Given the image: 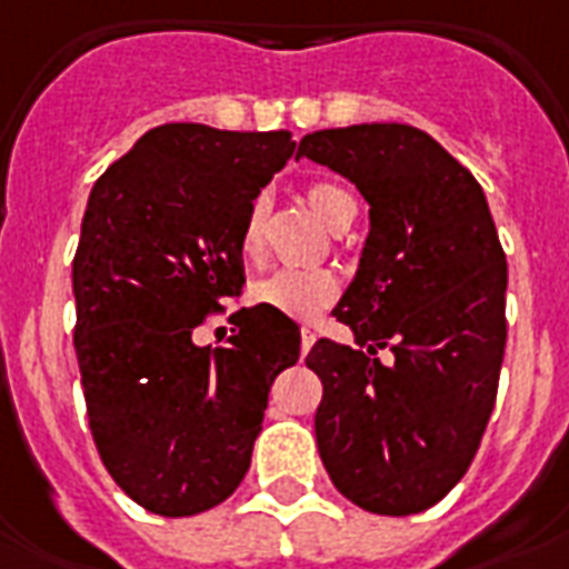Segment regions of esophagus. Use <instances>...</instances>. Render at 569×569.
Masks as SVG:
<instances>
[{
  "label": "esophagus",
  "instance_id": "34e87169",
  "mask_svg": "<svg viewBox=\"0 0 569 569\" xmlns=\"http://www.w3.org/2000/svg\"><path fill=\"white\" fill-rule=\"evenodd\" d=\"M313 342H316V333L310 331V328H301V352L303 355L313 349Z\"/></svg>",
  "mask_w": 569,
  "mask_h": 569
}]
</instances>
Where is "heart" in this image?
Returning a JSON list of instances; mask_svg holds the SVG:
<instances>
[{
	"label": "heart",
	"instance_id": "heart-1",
	"mask_svg": "<svg viewBox=\"0 0 569 569\" xmlns=\"http://www.w3.org/2000/svg\"><path fill=\"white\" fill-rule=\"evenodd\" d=\"M266 197H256L250 211L244 217L241 229V250L247 256L259 253L262 244V217H266ZM307 202L322 217L328 227L340 217L342 208L355 206L352 197L346 190L333 184H310ZM337 298V277L328 268H277L271 274L253 283V301L262 307H271L277 313L292 316V319H316L325 307Z\"/></svg>",
	"mask_w": 569,
	"mask_h": 569
}]
</instances>
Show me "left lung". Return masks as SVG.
Here are the masks:
<instances>
[{"instance_id": "left-lung-1", "label": "left lung", "mask_w": 569, "mask_h": 569, "mask_svg": "<svg viewBox=\"0 0 569 569\" xmlns=\"http://www.w3.org/2000/svg\"><path fill=\"white\" fill-rule=\"evenodd\" d=\"M295 158L370 202L361 266L333 307L358 349L319 340L307 355L322 379L319 457L352 505L420 513L462 480L496 406L507 259L487 197L429 133L397 121L316 130Z\"/></svg>"}]
</instances>
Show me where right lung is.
Instances as JSON below:
<instances>
[{"instance_id":"obj_1","label":"right lung","mask_w":569,"mask_h":569,"mask_svg":"<svg viewBox=\"0 0 569 569\" xmlns=\"http://www.w3.org/2000/svg\"><path fill=\"white\" fill-rule=\"evenodd\" d=\"M289 130L160 124L94 181L73 256L89 429L112 480L158 516L227 501L250 468L268 390L301 355L271 307L238 310L227 346L193 331L244 286L241 229L292 158Z\"/></svg>"}]
</instances>
